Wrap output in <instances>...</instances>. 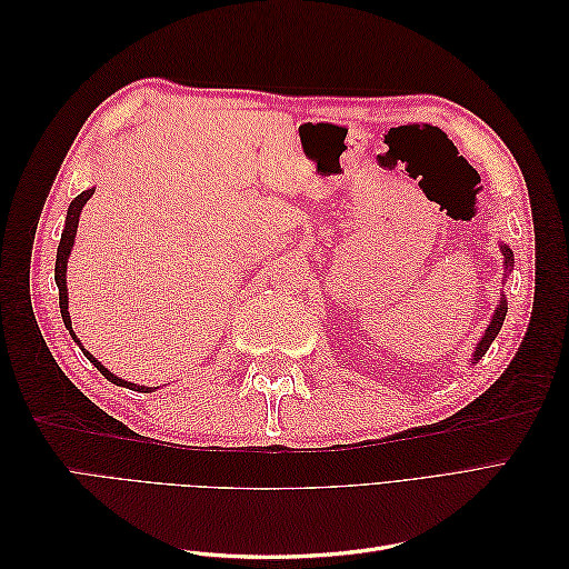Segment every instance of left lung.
<instances>
[{
  "label": "left lung",
  "mask_w": 569,
  "mask_h": 569,
  "mask_svg": "<svg viewBox=\"0 0 569 569\" xmlns=\"http://www.w3.org/2000/svg\"><path fill=\"white\" fill-rule=\"evenodd\" d=\"M503 249V256H506V266H510L512 263V251L508 249V247H501ZM506 313H508V306H506V297H501V306L496 308V313H493V318H491V325L487 327V332H485V337H481V341L477 343V349H475V358L472 360H479L481 356H485L487 351H489V347H491V341L496 339V335L501 332V327H503V320H506Z\"/></svg>",
  "instance_id": "8db88e82"
}]
</instances>
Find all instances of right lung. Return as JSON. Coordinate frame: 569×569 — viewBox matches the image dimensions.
Returning <instances> with one entry per match:
<instances>
[{
	"label": "right lung",
	"instance_id": "add662e5",
	"mask_svg": "<svg viewBox=\"0 0 569 569\" xmlns=\"http://www.w3.org/2000/svg\"><path fill=\"white\" fill-rule=\"evenodd\" d=\"M94 194V189H88V192H82V194H78L73 201H71V206H68V216H66V228H63V232H61V242H59V249H57V268H54V280H57V287H59V308H61V318H63V325L68 327V332H71V337L76 339V332H73V327H71V313H68V289H66V263H68V256H71V249H73V239H76V232H78V220H80V211H82V206L88 203V199ZM78 341V339H76ZM78 347L82 349V343L78 341ZM82 353L88 356V360L90 363L107 377L109 382H113V385H118V387H128V389H134V391H151V387H140V385H132V382H126V380H120V377H116V375H111L104 366L99 363V360L90 353V351H84L82 349Z\"/></svg>",
	"mask_w": 569,
	"mask_h": 569
}]
</instances>
